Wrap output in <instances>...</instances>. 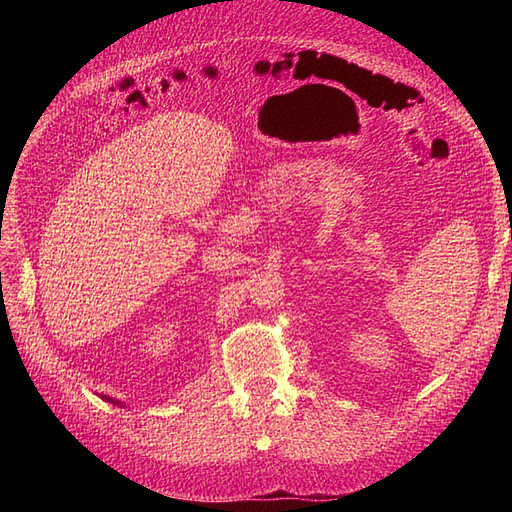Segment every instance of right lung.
Here are the masks:
<instances>
[{
  "mask_svg": "<svg viewBox=\"0 0 512 512\" xmlns=\"http://www.w3.org/2000/svg\"><path fill=\"white\" fill-rule=\"evenodd\" d=\"M102 399H104V401H108V404H113V406H123L121 401H117V399H113V397H106V395H102Z\"/></svg>",
  "mask_w": 512,
  "mask_h": 512,
  "instance_id": "add662e5",
  "label": "right lung"
}]
</instances>
